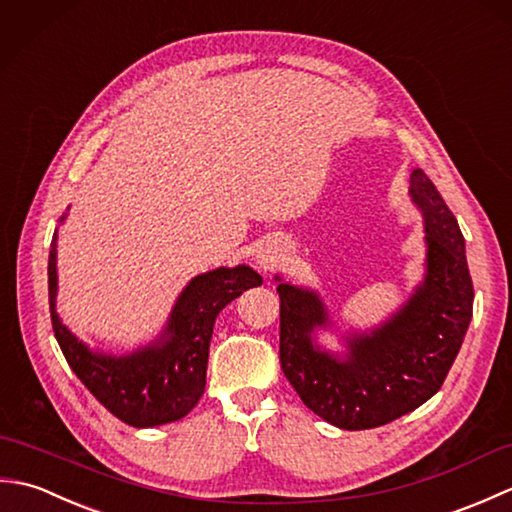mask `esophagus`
<instances>
[{
  "label": "esophagus",
  "mask_w": 512,
  "mask_h": 512,
  "mask_svg": "<svg viewBox=\"0 0 512 512\" xmlns=\"http://www.w3.org/2000/svg\"><path fill=\"white\" fill-rule=\"evenodd\" d=\"M262 264H264V268H270V266H273V257H262Z\"/></svg>",
  "instance_id": "obj_1"
}]
</instances>
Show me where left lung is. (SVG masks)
<instances>
[{
    "instance_id": "left-lung-1",
    "label": "left lung",
    "mask_w": 512,
    "mask_h": 512,
    "mask_svg": "<svg viewBox=\"0 0 512 512\" xmlns=\"http://www.w3.org/2000/svg\"><path fill=\"white\" fill-rule=\"evenodd\" d=\"M409 193L424 215L427 275L407 306L372 334H352L350 352H321L312 332L328 323L317 292L279 284V363L303 405L347 431L374 429L418 409L442 387L473 317L464 237L422 169Z\"/></svg>"
}]
</instances>
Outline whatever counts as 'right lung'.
Listing matches in <instances>:
<instances>
[{
  "instance_id": "obj_1",
  "label": "right lung",
  "mask_w": 512,
  "mask_h": 512,
  "mask_svg": "<svg viewBox=\"0 0 512 512\" xmlns=\"http://www.w3.org/2000/svg\"><path fill=\"white\" fill-rule=\"evenodd\" d=\"M262 286L253 268H217L195 277L182 290L162 339L129 356L94 354L54 310L57 299V233L48 259L50 319L65 361L90 394L132 427L176 422L198 405L206 385V361L213 323L220 310L244 290Z\"/></svg>"
}]
</instances>
